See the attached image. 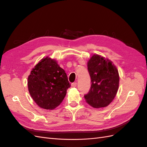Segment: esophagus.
<instances>
[{
	"label": "esophagus",
	"instance_id": "esophagus-1",
	"mask_svg": "<svg viewBox=\"0 0 147 147\" xmlns=\"http://www.w3.org/2000/svg\"><path fill=\"white\" fill-rule=\"evenodd\" d=\"M71 85H72V87H76L77 85V83L76 82H74V83H72V84H71Z\"/></svg>",
	"mask_w": 147,
	"mask_h": 147
}]
</instances>
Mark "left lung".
<instances>
[{
	"instance_id": "8db88e82",
	"label": "left lung",
	"mask_w": 147,
	"mask_h": 147,
	"mask_svg": "<svg viewBox=\"0 0 147 147\" xmlns=\"http://www.w3.org/2000/svg\"><path fill=\"white\" fill-rule=\"evenodd\" d=\"M91 86L84 96L87 103L94 108L105 107L112 102L119 86L118 71L112 61L94 55L88 63Z\"/></svg>"
}]
</instances>
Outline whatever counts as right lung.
Listing matches in <instances>:
<instances>
[{"instance_id":"obj_1","label":"right lung","mask_w":147,"mask_h":147,"mask_svg":"<svg viewBox=\"0 0 147 147\" xmlns=\"http://www.w3.org/2000/svg\"><path fill=\"white\" fill-rule=\"evenodd\" d=\"M28 85L35 103L42 109L52 110L63 102L70 84L56 61L47 57L31 71Z\"/></svg>"}]
</instances>
